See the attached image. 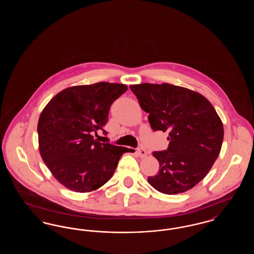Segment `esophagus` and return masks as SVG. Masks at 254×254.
I'll return each instance as SVG.
<instances>
[{
    "instance_id": "1",
    "label": "esophagus",
    "mask_w": 254,
    "mask_h": 254,
    "mask_svg": "<svg viewBox=\"0 0 254 254\" xmlns=\"http://www.w3.org/2000/svg\"><path fill=\"white\" fill-rule=\"evenodd\" d=\"M137 153H138V155H139V157L144 158L146 156V150H145V148L144 147H140V148H138L137 149Z\"/></svg>"
}]
</instances>
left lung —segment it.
Here are the masks:
<instances>
[{"mask_svg":"<svg viewBox=\"0 0 254 254\" xmlns=\"http://www.w3.org/2000/svg\"><path fill=\"white\" fill-rule=\"evenodd\" d=\"M151 128L168 131L169 147L154 151L159 172L147 177L156 190L185 192L205 178L222 147L223 124L209 101L198 92L170 84L131 85Z\"/></svg>","mask_w":254,"mask_h":254,"instance_id":"left-lung-1","label":"left lung"}]
</instances>
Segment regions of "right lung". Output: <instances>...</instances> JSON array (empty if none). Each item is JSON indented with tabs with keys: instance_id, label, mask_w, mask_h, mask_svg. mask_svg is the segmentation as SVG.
<instances>
[{
	"instance_id": "obj_1",
	"label": "right lung",
	"mask_w": 254,
	"mask_h": 254,
	"mask_svg": "<svg viewBox=\"0 0 254 254\" xmlns=\"http://www.w3.org/2000/svg\"><path fill=\"white\" fill-rule=\"evenodd\" d=\"M127 90L101 82L67 87L43 109L38 122L39 150L56 180L75 192H89L112 177L130 148L100 143L92 136L109 121L112 103Z\"/></svg>"
}]
</instances>
